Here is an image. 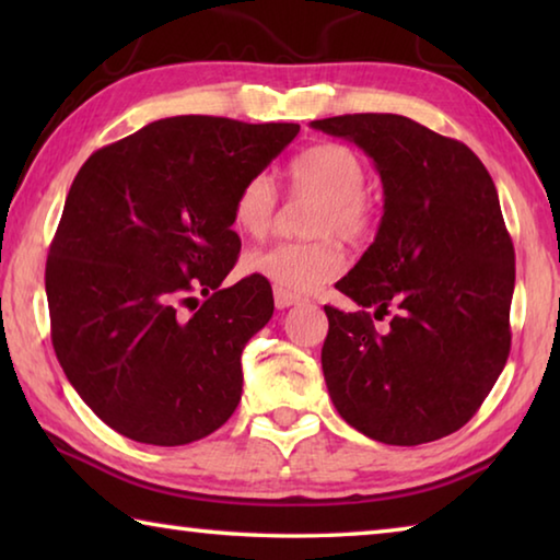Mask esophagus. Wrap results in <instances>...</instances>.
<instances>
[{
	"instance_id": "esophagus-1",
	"label": "esophagus",
	"mask_w": 560,
	"mask_h": 560,
	"mask_svg": "<svg viewBox=\"0 0 560 560\" xmlns=\"http://www.w3.org/2000/svg\"><path fill=\"white\" fill-rule=\"evenodd\" d=\"M299 301H301V296H296V293H287V291H281V289H273V303H277V308L296 306Z\"/></svg>"
}]
</instances>
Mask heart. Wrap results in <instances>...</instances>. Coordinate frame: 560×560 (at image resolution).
<instances>
[{
    "instance_id": "heart-1",
    "label": "heart",
    "mask_w": 560,
    "mask_h": 560,
    "mask_svg": "<svg viewBox=\"0 0 560 560\" xmlns=\"http://www.w3.org/2000/svg\"><path fill=\"white\" fill-rule=\"evenodd\" d=\"M291 195L316 200L308 214V242H281L252 252L244 269L267 279L273 289L308 293L336 279L346 267V254L336 242L358 244L375 230V202L365 192V165L353 148L318 143L291 160L287 170ZM277 217V187L269 175H254L240 187L232 205V222L242 234L259 240Z\"/></svg>"
}]
</instances>
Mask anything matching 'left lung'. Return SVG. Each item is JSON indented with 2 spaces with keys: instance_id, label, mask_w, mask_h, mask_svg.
Wrapping results in <instances>:
<instances>
[{
  "instance_id": "obj_1",
  "label": "left lung",
  "mask_w": 560,
  "mask_h": 560,
  "mask_svg": "<svg viewBox=\"0 0 560 560\" xmlns=\"http://www.w3.org/2000/svg\"><path fill=\"white\" fill-rule=\"evenodd\" d=\"M355 143L383 179L375 242L340 293L363 311L326 306L320 365L338 415L397 447L457 432L479 410L511 348L514 244L494 179L459 140L395 113L311 120ZM395 307L387 335L372 317Z\"/></svg>"
}]
</instances>
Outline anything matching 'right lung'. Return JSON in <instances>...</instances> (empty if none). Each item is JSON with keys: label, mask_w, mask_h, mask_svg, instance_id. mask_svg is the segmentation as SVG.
<instances>
[{"label": "right lung", "mask_w": 560, "mask_h": 560, "mask_svg": "<svg viewBox=\"0 0 560 560\" xmlns=\"http://www.w3.org/2000/svg\"><path fill=\"white\" fill-rule=\"evenodd\" d=\"M296 122L175 116L93 153L46 259L51 343L69 383L136 442L177 447L230 420L242 350L269 324V281L222 287L240 254L232 205ZM200 290L208 301L182 314Z\"/></svg>", "instance_id": "right-lung-1"}]
</instances>
